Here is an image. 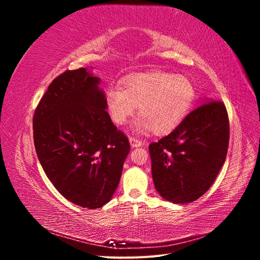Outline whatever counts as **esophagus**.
<instances>
[{
	"mask_svg": "<svg viewBox=\"0 0 260 260\" xmlns=\"http://www.w3.org/2000/svg\"><path fill=\"white\" fill-rule=\"evenodd\" d=\"M129 142H130V145L132 147H140V146H142V144H143L142 141H140L136 138H129Z\"/></svg>",
	"mask_w": 260,
	"mask_h": 260,
	"instance_id": "34e87169",
	"label": "esophagus"
}]
</instances>
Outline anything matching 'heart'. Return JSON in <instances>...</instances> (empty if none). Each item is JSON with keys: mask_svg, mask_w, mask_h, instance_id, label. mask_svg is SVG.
Here are the masks:
<instances>
[{"mask_svg": "<svg viewBox=\"0 0 260 260\" xmlns=\"http://www.w3.org/2000/svg\"><path fill=\"white\" fill-rule=\"evenodd\" d=\"M195 86L190 78L165 72L133 75L122 88L112 86L106 93L108 113L116 124H123L138 112L136 129L165 135L182 121L195 100Z\"/></svg>", "mask_w": 260, "mask_h": 260, "instance_id": "b5f03b06", "label": "heart"}]
</instances>
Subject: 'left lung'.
Masks as SVG:
<instances>
[{
  "mask_svg": "<svg viewBox=\"0 0 260 260\" xmlns=\"http://www.w3.org/2000/svg\"><path fill=\"white\" fill-rule=\"evenodd\" d=\"M201 104L170 135L148 146L156 191L175 204H190L206 193L226 157L225 106L209 99Z\"/></svg>",
  "mask_w": 260,
  "mask_h": 260,
  "instance_id": "1",
  "label": "left lung"
}]
</instances>
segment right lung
Masks as SVG:
<instances>
[{
  "label": "right lung",
  "mask_w": 260,
  "mask_h": 260,
  "mask_svg": "<svg viewBox=\"0 0 260 260\" xmlns=\"http://www.w3.org/2000/svg\"><path fill=\"white\" fill-rule=\"evenodd\" d=\"M92 68L68 70L49 85L34 116L39 161L56 190L83 208L112 200L130 152L106 112Z\"/></svg>",
  "instance_id": "add662e5"
}]
</instances>
